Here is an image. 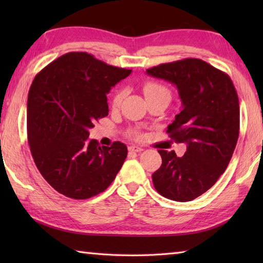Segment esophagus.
<instances>
[{
  "mask_svg": "<svg viewBox=\"0 0 263 263\" xmlns=\"http://www.w3.org/2000/svg\"><path fill=\"white\" fill-rule=\"evenodd\" d=\"M142 151L141 147H139V146H130L128 147V152L130 153H140Z\"/></svg>",
  "mask_w": 263,
  "mask_h": 263,
  "instance_id": "1",
  "label": "esophagus"
}]
</instances>
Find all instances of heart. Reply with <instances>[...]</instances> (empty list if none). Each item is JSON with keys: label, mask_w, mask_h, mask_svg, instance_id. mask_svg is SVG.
Returning <instances> with one entry per match:
<instances>
[{"label": "heart", "mask_w": 263, "mask_h": 263, "mask_svg": "<svg viewBox=\"0 0 263 263\" xmlns=\"http://www.w3.org/2000/svg\"><path fill=\"white\" fill-rule=\"evenodd\" d=\"M142 90H144V94L147 100L152 99V97H155V96H160V95L171 96V91H169V89L164 86V84H161L159 82H153V81L146 82L144 84V87H142ZM123 96H124L123 89H117V90L115 91L114 97H112V105L118 106L119 104H121ZM128 135H130L132 138H135V139H140L142 136L139 128H136V127L128 130Z\"/></svg>", "instance_id": "heart-1"}]
</instances>
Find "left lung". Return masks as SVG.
I'll return each mask as SVG.
<instances>
[{"instance_id": "obj_1", "label": "left lung", "mask_w": 263, "mask_h": 263, "mask_svg": "<svg viewBox=\"0 0 263 263\" xmlns=\"http://www.w3.org/2000/svg\"><path fill=\"white\" fill-rule=\"evenodd\" d=\"M146 72L177 87L182 110L167 133L186 145L181 158L174 151L159 149L162 163L152 175L154 188L172 201H193L216 183L232 158L240 127L237 90L228 74L195 58Z\"/></svg>"}]
</instances>
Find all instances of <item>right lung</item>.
Instances as JSON below:
<instances>
[{"mask_svg":"<svg viewBox=\"0 0 263 263\" xmlns=\"http://www.w3.org/2000/svg\"><path fill=\"white\" fill-rule=\"evenodd\" d=\"M132 69L87 52H69L35 75L28 96V141L35 166L58 193L88 199L108 188L127 147L89 139V128L108 116L106 94Z\"/></svg>","mask_w":263,"mask_h":263,"instance_id":"obj_1","label":"right lung"}]
</instances>
